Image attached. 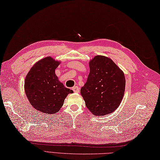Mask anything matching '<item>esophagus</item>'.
<instances>
[{"instance_id":"34e87169","label":"esophagus","mask_w":160,"mask_h":160,"mask_svg":"<svg viewBox=\"0 0 160 160\" xmlns=\"http://www.w3.org/2000/svg\"><path fill=\"white\" fill-rule=\"evenodd\" d=\"M72 89H73V91H74L75 93H79V92H80V89H79V87H77V86H75V87H73L72 88Z\"/></svg>"}]
</instances>
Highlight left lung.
I'll return each mask as SVG.
<instances>
[{
	"label": "left lung",
	"instance_id": "left-lung-1",
	"mask_svg": "<svg viewBox=\"0 0 160 160\" xmlns=\"http://www.w3.org/2000/svg\"><path fill=\"white\" fill-rule=\"evenodd\" d=\"M89 64L90 73L80 89L86 107L98 116L113 113L123 99L124 73L113 60L104 56H96Z\"/></svg>",
	"mask_w": 160,
	"mask_h": 160
}]
</instances>
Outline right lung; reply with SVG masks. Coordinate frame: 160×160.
<instances>
[{"instance_id": "obj_1", "label": "right lung", "mask_w": 160, "mask_h": 160, "mask_svg": "<svg viewBox=\"0 0 160 160\" xmlns=\"http://www.w3.org/2000/svg\"><path fill=\"white\" fill-rule=\"evenodd\" d=\"M60 62L52 57L44 58L33 64L26 76V96L32 106L42 113L56 114L68 94L73 93L60 82L55 73Z\"/></svg>"}]
</instances>
